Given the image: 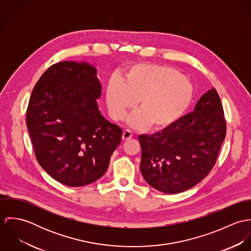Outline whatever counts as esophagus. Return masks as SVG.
I'll list each match as a JSON object with an SVG mask.
<instances>
[{"mask_svg": "<svg viewBox=\"0 0 251 251\" xmlns=\"http://www.w3.org/2000/svg\"><path fill=\"white\" fill-rule=\"evenodd\" d=\"M131 137H132L131 130H129V129L124 130V132H123V140H127V139H129Z\"/></svg>", "mask_w": 251, "mask_h": 251, "instance_id": "34e87169", "label": "esophagus"}]
</instances>
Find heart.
Instances as JSON below:
<instances>
[{"label": "heart", "mask_w": 251, "mask_h": 251, "mask_svg": "<svg viewBox=\"0 0 251 251\" xmlns=\"http://www.w3.org/2000/svg\"><path fill=\"white\" fill-rule=\"evenodd\" d=\"M194 97L190 81L175 69L157 65H137L125 79L114 74L106 85V103L110 116L122 120L137 103L140 110L128 117V124L144 128L150 124L162 129L176 124L185 114Z\"/></svg>", "instance_id": "obj_1"}]
</instances>
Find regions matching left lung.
<instances>
[{"instance_id": "8db88e82", "label": "left lung", "mask_w": 251, "mask_h": 251, "mask_svg": "<svg viewBox=\"0 0 251 251\" xmlns=\"http://www.w3.org/2000/svg\"><path fill=\"white\" fill-rule=\"evenodd\" d=\"M225 135L223 107L213 88L200 98L194 112L160 132L138 136L144 179L169 194L193 187L214 167Z\"/></svg>"}]
</instances>
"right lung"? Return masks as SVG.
Listing matches in <instances>:
<instances>
[{
	"label": "right lung",
	"instance_id": "1",
	"mask_svg": "<svg viewBox=\"0 0 251 251\" xmlns=\"http://www.w3.org/2000/svg\"><path fill=\"white\" fill-rule=\"evenodd\" d=\"M96 68L65 61L44 72L32 92L26 123L39 165L69 186L101 178L123 130L101 115Z\"/></svg>",
	"mask_w": 251,
	"mask_h": 251
}]
</instances>
